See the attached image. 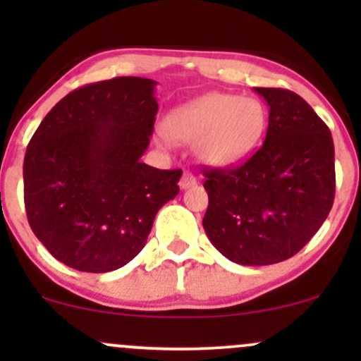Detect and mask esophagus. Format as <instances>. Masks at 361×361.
<instances>
[{"label": "esophagus", "mask_w": 361, "mask_h": 361, "mask_svg": "<svg viewBox=\"0 0 361 361\" xmlns=\"http://www.w3.org/2000/svg\"><path fill=\"white\" fill-rule=\"evenodd\" d=\"M195 185H197V178H195L190 171H185L183 176H181V180H180V188L181 190H188Z\"/></svg>", "instance_id": "34e87169"}]
</instances>
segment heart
<instances>
[{"label": "heart", "mask_w": 361, "mask_h": 361, "mask_svg": "<svg viewBox=\"0 0 361 361\" xmlns=\"http://www.w3.org/2000/svg\"><path fill=\"white\" fill-rule=\"evenodd\" d=\"M264 130L263 106L252 98L207 93L178 106L168 115L159 144L195 142L198 159L226 166L250 154Z\"/></svg>", "instance_id": "obj_1"}]
</instances>
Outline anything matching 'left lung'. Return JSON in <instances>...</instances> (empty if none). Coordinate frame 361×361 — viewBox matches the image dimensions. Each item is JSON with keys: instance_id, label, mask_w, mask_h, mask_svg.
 Listing matches in <instances>:
<instances>
[{"instance_id": "obj_1", "label": "left lung", "mask_w": 361, "mask_h": 361, "mask_svg": "<svg viewBox=\"0 0 361 361\" xmlns=\"http://www.w3.org/2000/svg\"><path fill=\"white\" fill-rule=\"evenodd\" d=\"M270 109L263 146L243 166L205 171L204 229L227 259L264 267L310 241L334 200V144L307 102L280 88H255Z\"/></svg>"}]
</instances>
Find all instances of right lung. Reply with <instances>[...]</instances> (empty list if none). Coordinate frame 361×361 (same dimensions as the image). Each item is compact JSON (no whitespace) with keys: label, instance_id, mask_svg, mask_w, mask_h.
Listing matches in <instances>:
<instances>
[{"label":"right lung","instance_id":"right-lung-1","mask_svg":"<svg viewBox=\"0 0 361 361\" xmlns=\"http://www.w3.org/2000/svg\"><path fill=\"white\" fill-rule=\"evenodd\" d=\"M156 81L114 78L66 94L45 115L23 161L25 209L40 243L80 271H114L146 246L157 210L183 171L140 161Z\"/></svg>","mask_w":361,"mask_h":361}]
</instances>
